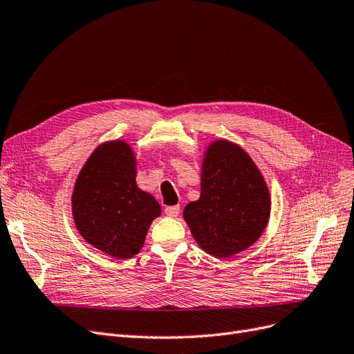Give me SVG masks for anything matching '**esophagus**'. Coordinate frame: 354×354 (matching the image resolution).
Here are the masks:
<instances>
[{"mask_svg": "<svg viewBox=\"0 0 354 354\" xmlns=\"http://www.w3.org/2000/svg\"><path fill=\"white\" fill-rule=\"evenodd\" d=\"M179 212H180L179 206H169V207L165 209V213L169 216V218H176Z\"/></svg>", "mask_w": 354, "mask_h": 354, "instance_id": "1", "label": "esophagus"}]
</instances>
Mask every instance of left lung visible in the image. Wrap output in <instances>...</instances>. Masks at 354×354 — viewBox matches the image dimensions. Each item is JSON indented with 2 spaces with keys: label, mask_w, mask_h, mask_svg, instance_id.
<instances>
[{
  "label": "left lung",
  "mask_w": 354,
  "mask_h": 354,
  "mask_svg": "<svg viewBox=\"0 0 354 354\" xmlns=\"http://www.w3.org/2000/svg\"><path fill=\"white\" fill-rule=\"evenodd\" d=\"M269 216V188L252 157L231 141L212 142L201 165L200 198L184 209L197 244L218 259L231 257L257 241Z\"/></svg>",
  "instance_id": "obj_1"
}]
</instances>
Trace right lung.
Listing matches in <instances>:
<instances>
[{
    "instance_id": "add662e5",
    "label": "right lung",
    "mask_w": 354,
    "mask_h": 354,
    "mask_svg": "<svg viewBox=\"0 0 354 354\" xmlns=\"http://www.w3.org/2000/svg\"><path fill=\"white\" fill-rule=\"evenodd\" d=\"M136 158L124 141L98 145L76 179L72 213L85 241L111 257L140 253L151 222L162 213L136 185Z\"/></svg>"
}]
</instances>
